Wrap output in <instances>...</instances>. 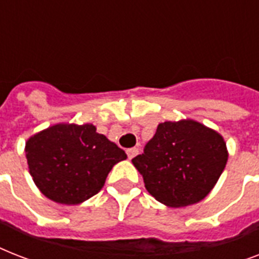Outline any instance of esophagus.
<instances>
[{"mask_svg":"<svg viewBox=\"0 0 259 259\" xmlns=\"http://www.w3.org/2000/svg\"><path fill=\"white\" fill-rule=\"evenodd\" d=\"M126 153H127V157H129V160H132V158H134L138 154V149L137 148H130V149L126 150Z\"/></svg>","mask_w":259,"mask_h":259,"instance_id":"1","label":"esophagus"}]
</instances>
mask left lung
<instances>
[{"label": "left lung", "mask_w": 259, "mask_h": 259, "mask_svg": "<svg viewBox=\"0 0 259 259\" xmlns=\"http://www.w3.org/2000/svg\"><path fill=\"white\" fill-rule=\"evenodd\" d=\"M229 158L221 134L193 119L162 122L132 160L146 191L168 207L203 200L215 187Z\"/></svg>", "instance_id": "left-lung-1"}]
</instances>
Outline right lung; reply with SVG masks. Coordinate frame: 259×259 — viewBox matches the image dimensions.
Segmentation results:
<instances>
[{
	"instance_id": "1",
	"label": "right lung",
	"mask_w": 259,
	"mask_h": 259,
	"mask_svg": "<svg viewBox=\"0 0 259 259\" xmlns=\"http://www.w3.org/2000/svg\"><path fill=\"white\" fill-rule=\"evenodd\" d=\"M25 156L34 184L60 204H80L97 195L126 153L91 123H58L26 141Z\"/></svg>"
}]
</instances>
